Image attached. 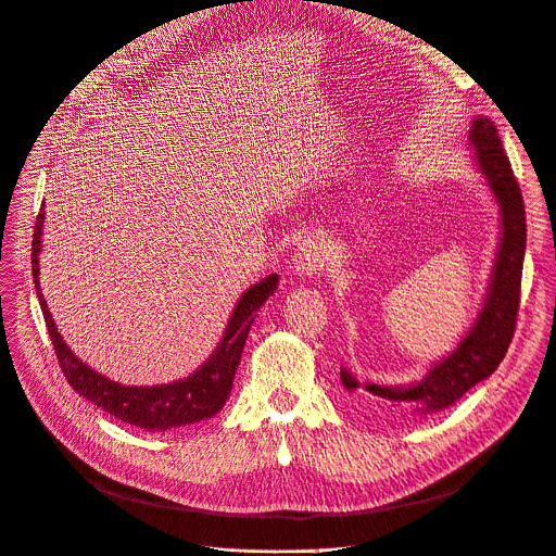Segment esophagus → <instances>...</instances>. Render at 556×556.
Instances as JSON below:
<instances>
[{"label":"esophagus","instance_id":"esophagus-1","mask_svg":"<svg viewBox=\"0 0 556 556\" xmlns=\"http://www.w3.org/2000/svg\"><path fill=\"white\" fill-rule=\"evenodd\" d=\"M326 262V249L324 242L316 235H307L301 240V244L294 251V270L299 275H314L316 270L324 268Z\"/></svg>","mask_w":556,"mask_h":556}]
</instances>
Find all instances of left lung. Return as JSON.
Masks as SVG:
<instances>
[{"label":"left lung","instance_id":"8db88e82","mask_svg":"<svg viewBox=\"0 0 556 556\" xmlns=\"http://www.w3.org/2000/svg\"><path fill=\"white\" fill-rule=\"evenodd\" d=\"M468 138L475 147V163L484 174L502 213V240L486 301L457 350L433 365L416 384H361L348 369H341V382L352 395L356 393L358 399H367L369 405L376 403L387 412L414 409L416 414H431L453 405L500 367L515 334L526 253L523 198L493 121L486 116L475 118Z\"/></svg>","mask_w":556,"mask_h":556}]
</instances>
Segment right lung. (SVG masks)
I'll list each match as a JSON object with an SVG mask.
<instances>
[{
	"mask_svg": "<svg viewBox=\"0 0 556 556\" xmlns=\"http://www.w3.org/2000/svg\"><path fill=\"white\" fill-rule=\"evenodd\" d=\"M43 215L46 213L41 208L37 215L35 232H33V277H35L39 305L43 309L46 328H48L59 367L65 380L70 382V387L78 395H84V399L101 407L103 412L112 414L114 418L147 431H165V429L200 422L204 418L215 416L228 401L235 369L240 365L249 330L255 321V312L275 292L279 277L268 275L266 279L251 286L242 294V299L237 301L232 309L228 328L217 350L195 374L169 384L127 387L97 374L84 361H78L65 345L61 334L56 332L52 314L39 288V251H41Z\"/></svg>",
	"mask_w": 556,
	"mask_h": 556,
	"instance_id": "right-lung-1",
	"label": "right lung"
}]
</instances>
